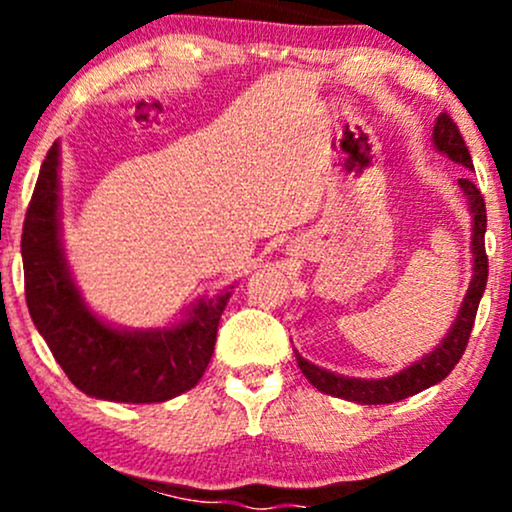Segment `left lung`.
<instances>
[{"instance_id": "obj_1", "label": "left lung", "mask_w": 512, "mask_h": 512, "mask_svg": "<svg viewBox=\"0 0 512 512\" xmlns=\"http://www.w3.org/2000/svg\"><path fill=\"white\" fill-rule=\"evenodd\" d=\"M433 142H436L438 151L448 154L455 163H462L469 170L472 166V156H469L467 144H464L460 127L452 120L448 113H440L436 127H433ZM460 187L464 195L469 197L474 214V236H472V252H474V276L472 284H469L467 296L457 315L455 325L448 332V337L443 339V344L436 351L416 361L414 366L404 368L402 373L392 375V378L383 380H356V378H342V375L327 373V370L313 366V363L305 361L303 356L296 354L298 366H301L305 378L313 383L317 390L325 392V395H334L349 399V402L358 404H392L399 399H407L416 392L426 390V387L440 383L443 378H448L450 370L457 366L464 349H467L469 334H472L474 317H477V308L481 301V293L486 289V276H489V257H486V245H484V233H486V204L481 192L477 190L469 178H460Z\"/></svg>"}]
</instances>
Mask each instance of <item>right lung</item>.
<instances>
[{
    "mask_svg": "<svg viewBox=\"0 0 512 512\" xmlns=\"http://www.w3.org/2000/svg\"><path fill=\"white\" fill-rule=\"evenodd\" d=\"M50 146L23 221L26 303L35 327L67 378L86 395L154 404L192 390L214 354L216 330L231 291L202 301L185 322L161 332H120L96 320L74 289L60 248L57 166Z\"/></svg>",
    "mask_w": 512,
    "mask_h": 512,
    "instance_id": "right-lung-1",
    "label": "right lung"
}]
</instances>
